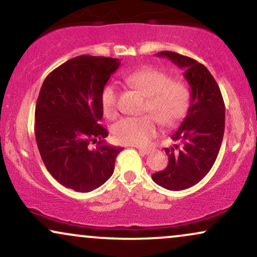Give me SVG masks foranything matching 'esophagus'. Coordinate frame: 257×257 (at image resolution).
<instances>
[{"mask_svg":"<svg viewBox=\"0 0 257 257\" xmlns=\"http://www.w3.org/2000/svg\"><path fill=\"white\" fill-rule=\"evenodd\" d=\"M139 153H140L141 156H147L150 152L152 151V149H144V147H139Z\"/></svg>","mask_w":257,"mask_h":257,"instance_id":"obj_1","label":"esophagus"}]
</instances>
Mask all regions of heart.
I'll return each instance as SVG.
<instances>
[{
  "label": "heart",
  "instance_id": "b5f03b06",
  "mask_svg": "<svg viewBox=\"0 0 257 257\" xmlns=\"http://www.w3.org/2000/svg\"><path fill=\"white\" fill-rule=\"evenodd\" d=\"M125 81L145 94V111L155 114L164 125L175 124L185 116L190 102V91L182 82L172 81L166 72L152 67L129 73ZM101 107L107 118L113 119L118 114V93L113 85H107L102 90ZM155 117L152 114L124 117L112 128L113 137L125 145H146L157 135L158 121Z\"/></svg>",
  "mask_w": 257,
  "mask_h": 257
}]
</instances>
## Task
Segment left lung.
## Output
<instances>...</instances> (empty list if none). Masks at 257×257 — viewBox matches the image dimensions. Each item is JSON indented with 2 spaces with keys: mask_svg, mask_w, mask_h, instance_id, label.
<instances>
[{
  "mask_svg": "<svg viewBox=\"0 0 257 257\" xmlns=\"http://www.w3.org/2000/svg\"><path fill=\"white\" fill-rule=\"evenodd\" d=\"M180 69L191 89L190 106L181 124L172 135L175 145L164 149L167 168L152 180L170 191L190 188L202 180L219 155L225 132V102L219 85L203 64L174 52L157 53Z\"/></svg>",
  "mask_w": 257,
  "mask_h": 257,
  "instance_id": "8db88e82",
  "label": "left lung"
}]
</instances>
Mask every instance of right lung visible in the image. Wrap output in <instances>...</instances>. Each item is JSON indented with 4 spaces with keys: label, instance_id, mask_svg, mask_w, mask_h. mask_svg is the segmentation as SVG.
<instances>
[{
    "label": "right lung",
    "instance_id": "right-lung-1",
    "mask_svg": "<svg viewBox=\"0 0 257 257\" xmlns=\"http://www.w3.org/2000/svg\"><path fill=\"white\" fill-rule=\"evenodd\" d=\"M118 59L81 55L67 60L44 79L35 110L38 151L59 184L77 192L104 185L122 147L110 146L102 118L101 94ZM97 143L95 149L89 144Z\"/></svg>",
    "mask_w": 257,
    "mask_h": 257
}]
</instances>
